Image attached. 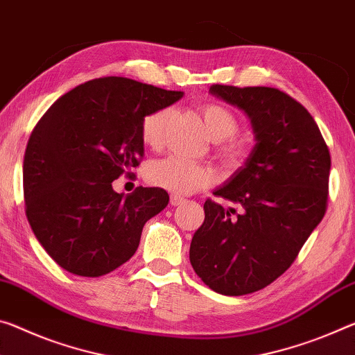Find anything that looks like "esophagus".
I'll list each match as a JSON object with an SVG mask.
<instances>
[{
    "label": "esophagus",
    "instance_id": "1",
    "mask_svg": "<svg viewBox=\"0 0 355 355\" xmlns=\"http://www.w3.org/2000/svg\"><path fill=\"white\" fill-rule=\"evenodd\" d=\"M183 202H184V199L182 198V196H177V194H172V196H171V205L177 207V205H180V204H183Z\"/></svg>",
    "mask_w": 355,
    "mask_h": 355
}]
</instances>
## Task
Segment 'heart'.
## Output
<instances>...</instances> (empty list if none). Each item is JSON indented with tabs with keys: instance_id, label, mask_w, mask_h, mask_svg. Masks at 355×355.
I'll use <instances>...</instances> for the list:
<instances>
[{
	"instance_id": "b5f03b06",
	"label": "heart",
	"mask_w": 355,
	"mask_h": 355,
	"mask_svg": "<svg viewBox=\"0 0 355 355\" xmlns=\"http://www.w3.org/2000/svg\"><path fill=\"white\" fill-rule=\"evenodd\" d=\"M208 136L219 142V156L227 162H235L243 155L239 142L230 139L239 131V120L227 107L221 104H205L200 109ZM172 118V109L162 107L142 118L140 139L150 148H159L164 140V132ZM145 177L153 187L162 188L177 194H189L211 183L210 168L199 164H191L178 157L168 156L151 161L145 168Z\"/></svg>"
}]
</instances>
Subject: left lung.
Returning <instances> with one entry per match:
<instances>
[{
	"label": "left lung",
	"instance_id": "obj_1",
	"mask_svg": "<svg viewBox=\"0 0 355 355\" xmlns=\"http://www.w3.org/2000/svg\"><path fill=\"white\" fill-rule=\"evenodd\" d=\"M213 96L250 118L256 145L245 164L208 199L189 261L208 288L223 295L261 291L281 277L327 207L330 153L309 112L268 87H210Z\"/></svg>",
	"mask_w": 355,
	"mask_h": 355
}]
</instances>
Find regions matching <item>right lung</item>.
Here are the masks:
<instances>
[{"label":"right lung","instance_id":"right-lung-1","mask_svg":"<svg viewBox=\"0 0 355 355\" xmlns=\"http://www.w3.org/2000/svg\"><path fill=\"white\" fill-rule=\"evenodd\" d=\"M182 98L183 92L103 77L63 94L39 120L24 159L25 210L61 268L103 277L137 251L145 223L164 210L168 194L139 187L123 196L112 182L144 156L142 118Z\"/></svg>","mask_w":355,"mask_h":355}]
</instances>
